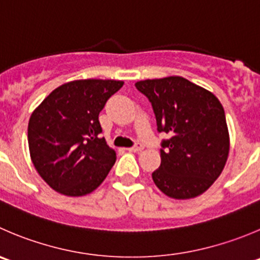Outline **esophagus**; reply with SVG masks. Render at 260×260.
<instances>
[{
    "mask_svg": "<svg viewBox=\"0 0 260 260\" xmlns=\"http://www.w3.org/2000/svg\"><path fill=\"white\" fill-rule=\"evenodd\" d=\"M142 148H143V146L141 145V143H137V145H136V146L127 148V150L129 151V152H138V151H141V150H142Z\"/></svg>",
    "mask_w": 260,
    "mask_h": 260,
    "instance_id": "1",
    "label": "esophagus"
}]
</instances>
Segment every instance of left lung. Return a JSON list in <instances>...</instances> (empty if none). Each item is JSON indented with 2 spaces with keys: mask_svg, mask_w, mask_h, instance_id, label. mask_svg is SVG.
Wrapping results in <instances>:
<instances>
[{
  "mask_svg": "<svg viewBox=\"0 0 260 260\" xmlns=\"http://www.w3.org/2000/svg\"><path fill=\"white\" fill-rule=\"evenodd\" d=\"M136 87L148 98L162 141L153 183L174 200L205 193L221 175L230 151L225 110L211 91L180 76L143 80Z\"/></svg>",
  "mask_w": 260,
  "mask_h": 260,
  "instance_id": "obj_1",
  "label": "left lung"
}]
</instances>
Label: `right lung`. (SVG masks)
Instances as JSON below:
<instances>
[{"label": "right lung", "mask_w": 260, "mask_h": 260, "mask_svg": "<svg viewBox=\"0 0 260 260\" xmlns=\"http://www.w3.org/2000/svg\"><path fill=\"white\" fill-rule=\"evenodd\" d=\"M115 80H75L53 90L27 124L30 158L52 189L81 197L104 181L117 153L100 137L99 113L123 86Z\"/></svg>", "instance_id": "obj_1"}]
</instances>
